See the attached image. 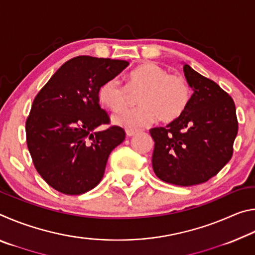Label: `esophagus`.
I'll list each match as a JSON object with an SVG mask.
<instances>
[{
    "instance_id": "34e87169",
    "label": "esophagus",
    "mask_w": 255,
    "mask_h": 255,
    "mask_svg": "<svg viewBox=\"0 0 255 255\" xmlns=\"http://www.w3.org/2000/svg\"><path fill=\"white\" fill-rule=\"evenodd\" d=\"M126 133H127L128 137H131V136H133V135H136L137 130H133V129H127Z\"/></svg>"
}]
</instances>
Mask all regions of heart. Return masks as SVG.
Masks as SVG:
<instances>
[{
	"instance_id": "b5f03b06",
	"label": "heart",
	"mask_w": 255,
	"mask_h": 255,
	"mask_svg": "<svg viewBox=\"0 0 255 255\" xmlns=\"http://www.w3.org/2000/svg\"><path fill=\"white\" fill-rule=\"evenodd\" d=\"M139 94V107L116 115L114 122L129 129L144 127L159 117L162 123L180 118L191 100L189 82L180 74L170 72L156 63H144L129 73L127 85L117 77L103 82L98 97L110 110L118 112L129 106L132 94Z\"/></svg>"
}]
</instances>
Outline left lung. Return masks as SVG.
I'll list each match as a JSON object with an SVG mask.
<instances>
[{
    "label": "left lung",
    "mask_w": 255,
    "mask_h": 255,
    "mask_svg": "<svg viewBox=\"0 0 255 255\" xmlns=\"http://www.w3.org/2000/svg\"><path fill=\"white\" fill-rule=\"evenodd\" d=\"M183 72L193 90L187 110L166 127L149 132L155 141L152 164L157 178L189 187L208 181L232 158L239 123L230 94L188 64Z\"/></svg>",
    "instance_id": "obj_1"
}]
</instances>
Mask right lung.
I'll return each mask as SVG.
<instances>
[{
    "label": "right lung",
    "instance_id": "1",
    "mask_svg": "<svg viewBox=\"0 0 255 255\" xmlns=\"http://www.w3.org/2000/svg\"><path fill=\"white\" fill-rule=\"evenodd\" d=\"M128 65L126 60L77 56L64 63L34 98L25 122L27 145L37 172L51 188L82 195L101 181L108 157L126 132L118 126L96 131L110 124L98 91Z\"/></svg>",
    "mask_w": 255,
    "mask_h": 255
}]
</instances>
